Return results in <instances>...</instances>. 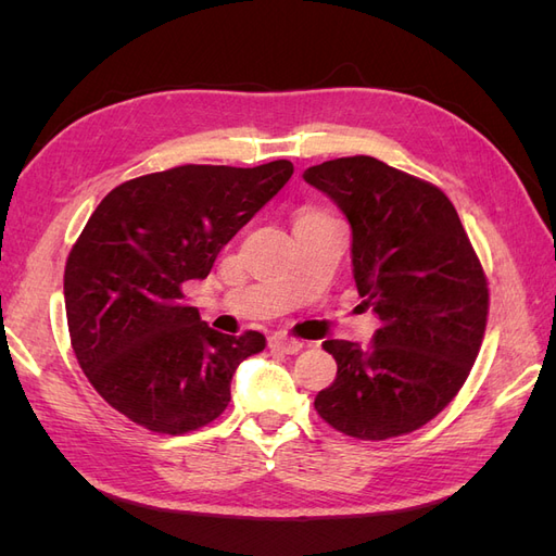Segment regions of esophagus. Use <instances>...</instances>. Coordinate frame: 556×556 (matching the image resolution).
I'll use <instances>...</instances> for the list:
<instances>
[{"instance_id":"esophagus-1","label":"esophagus","mask_w":556,"mask_h":556,"mask_svg":"<svg viewBox=\"0 0 556 556\" xmlns=\"http://www.w3.org/2000/svg\"><path fill=\"white\" fill-rule=\"evenodd\" d=\"M268 348L278 350V352H285V355H296V352H299L301 348H304V341L290 339V336L276 333V336H271V339H268Z\"/></svg>"}]
</instances>
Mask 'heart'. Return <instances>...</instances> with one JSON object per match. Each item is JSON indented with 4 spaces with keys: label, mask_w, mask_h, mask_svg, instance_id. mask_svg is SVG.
Masks as SVG:
<instances>
[{
    "label": "heart",
    "mask_w": 556,
    "mask_h": 556,
    "mask_svg": "<svg viewBox=\"0 0 556 556\" xmlns=\"http://www.w3.org/2000/svg\"><path fill=\"white\" fill-rule=\"evenodd\" d=\"M306 213H319V211H306ZM306 213H304V215H306Z\"/></svg>",
    "instance_id": "heart-1"
}]
</instances>
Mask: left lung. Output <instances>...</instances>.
Masks as SVG:
<instances>
[{
  "mask_svg": "<svg viewBox=\"0 0 556 556\" xmlns=\"http://www.w3.org/2000/svg\"><path fill=\"white\" fill-rule=\"evenodd\" d=\"M352 229V276L380 317L368 345L325 341L339 364L315 396L336 431L384 441L425 427L457 396L486 325L490 290L452 201L376 157H339L304 172Z\"/></svg>",
  "mask_w": 556,
  "mask_h": 556,
  "instance_id": "obj_1",
  "label": "left lung"
}]
</instances>
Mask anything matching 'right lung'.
<instances>
[{"label": "right lung", "mask_w": 556, "mask_h": 556, "mask_svg": "<svg viewBox=\"0 0 556 556\" xmlns=\"http://www.w3.org/2000/svg\"><path fill=\"white\" fill-rule=\"evenodd\" d=\"M292 174L288 160L185 164L102 199L66 260L64 306L74 355L109 406L169 435L225 413L239 364L266 339L201 323L185 282L211 274L217 252Z\"/></svg>", "instance_id": "1"}]
</instances>
